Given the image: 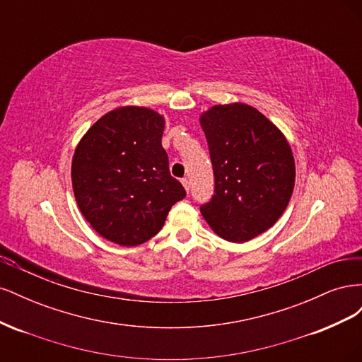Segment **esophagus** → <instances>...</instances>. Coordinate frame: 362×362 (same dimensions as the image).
Wrapping results in <instances>:
<instances>
[{"label": "esophagus", "mask_w": 362, "mask_h": 362, "mask_svg": "<svg viewBox=\"0 0 362 362\" xmlns=\"http://www.w3.org/2000/svg\"><path fill=\"white\" fill-rule=\"evenodd\" d=\"M181 182H182V185H184V189L187 190V192H190V181H189V178H182Z\"/></svg>", "instance_id": "esophagus-1"}]
</instances>
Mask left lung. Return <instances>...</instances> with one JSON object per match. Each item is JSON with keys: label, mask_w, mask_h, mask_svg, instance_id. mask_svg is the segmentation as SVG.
<instances>
[{"label": "left lung", "mask_w": 362, "mask_h": 362, "mask_svg": "<svg viewBox=\"0 0 362 362\" xmlns=\"http://www.w3.org/2000/svg\"><path fill=\"white\" fill-rule=\"evenodd\" d=\"M214 172V194L201 206L213 231L245 243L276 223L294 189L296 166L281 129L243 103L201 115Z\"/></svg>", "instance_id": "left-lung-1"}]
</instances>
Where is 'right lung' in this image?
I'll return each instance as SVG.
<instances>
[{
    "mask_svg": "<svg viewBox=\"0 0 362 362\" xmlns=\"http://www.w3.org/2000/svg\"><path fill=\"white\" fill-rule=\"evenodd\" d=\"M163 131L160 113L127 105L98 119L75 148V201L95 231L116 245L148 242L185 198L169 172Z\"/></svg>",
    "mask_w": 362,
    "mask_h": 362,
    "instance_id": "1",
    "label": "right lung"
}]
</instances>
